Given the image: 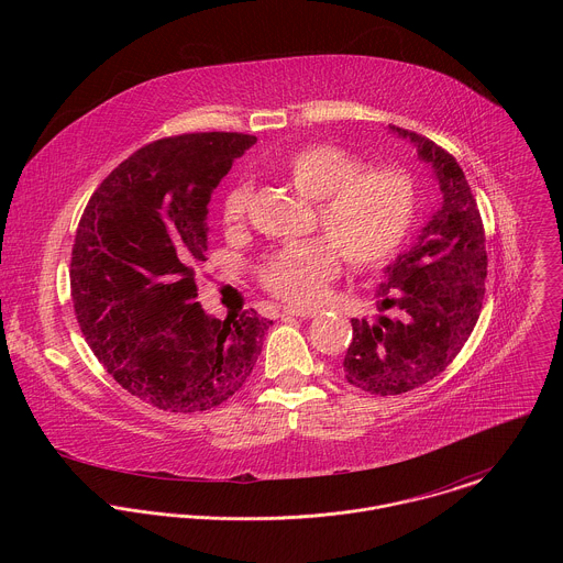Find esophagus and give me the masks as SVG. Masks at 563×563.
I'll use <instances>...</instances> for the list:
<instances>
[{
	"label": "esophagus",
	"mask_w": 563,
	"mask_h": 563,
	"mask_svg": "<svg viewBox=\"0 0 563 563\" xmlns=\"http://www.w3.org/2000/svg\"><path fill=\"white\" fill-rule=\"evenodd\" d=\"M318 313L316 307H285L283 316H296V318H313Z\"/></svg>",
	"instance_id": "esophagus-1"
}]
</instances>
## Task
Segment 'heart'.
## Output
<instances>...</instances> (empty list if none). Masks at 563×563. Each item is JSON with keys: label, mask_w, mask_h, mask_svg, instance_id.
<instances>
[{"label": "heart", "mask_w": 563, "mask_h": 563, "mask_svg": "<svg viewBox=\"0 0 563 563\" xmlns=\"http://www.w3.org/2000/svg\"><path fill=\"white\" fill-rule=\"evenodd\" d=\"M361 157L336 144H305L274 167L302 198L316 202L320 235L276 252L261 269V285L294 305L313 302L341 272V256L354 267L389 258L415 222L417 187L398 167H360ZM252 187L235 183L222 200V224L238 233L247 222Z\"/></svg>", "instance_id": "obj_1"}]
</instances>
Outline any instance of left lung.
Instances as JSON below:
<instances>
[{
    "label": "left lung",
    "instance_id": "obj_1",
    "mask_svg": "<svg viewBox=\"0 0 563 563\" xmlns=\"http://www.w3.org/2000/svg\"><path fill=\"white\" fill-rule=\"evenodd\" d=\"M432 165L443 202L410 252L376 287L374 323L352 318L343 372L350 385L396 396L439 376L470 339L486 296V231L456 159L415 131L391 126Z\"/></svg>",
    "mask_w": 563,
    "mask_h": 563
}]
</instances>
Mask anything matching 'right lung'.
<instances>
[{
  "mask_svg": "<svg viewBox=\"0 0 563 563\" xmlns=\"http://www.w3.org/2000/svg\"><path fill=\"white\" fill-rule=\"evenodd\" d=\"M247 133H183L155 140L93 191L75 231L70 298L104 369L165 412H202L252 374L265 332L256 309L224 320L205 313L198 267L207 261V205Z\"/></svg>",
  "mask_w": 563,
  "mask_h": 563,
  "instance_id": "1",
  "label": "right lung"
}]
</instances>
